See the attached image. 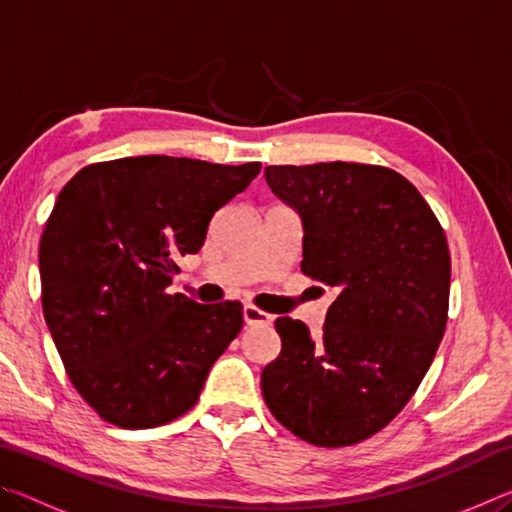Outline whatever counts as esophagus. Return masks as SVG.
<instances>
[{
	"instance_id": "esophagus-1",
	"label": "esophagus",
	"mask_w": 512,
	"mask_h": 512,
	"mask_svg": "<svg viewBox=\"0 0 512 512\" xmlns=\"http://www.w3.org/2000/svg\"><path fill=\"white\" fill-rule=\"evenodd\" d=\"M244 320H246V325H271L273 316L266 314V311H262L255 305H246L244 307Z\"/></svg>"
}]
</instances>
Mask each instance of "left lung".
Here are the masks:
<instances>
[{
  "instance_id": "obj_1",
  "label": "left lung",
  "mask_w": 512,
  "mask_h": 512,
  "mask_svg": "<svg viewBox=\"0 0 512 512\" xmlns=\"http://www.w3.org/2000/svg\"><path fill=\"white\" fill-rule=\"evenodd\" d=\"M302 219L300 271L336 291L318 336L282 316L277 359L262 370L273 418L316 447L375 436L418 391L449 309L447 237L402 173L318 162L264 169Z\"/></svg>"
}]
</instances>
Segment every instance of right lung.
<instances>
[{
	"label": "right lung",
	"mask_w": 512,
	"mask_h": 512,
	"mask_svg": "<svg viewBox=\"0 0 512 512\" xmlns=\"http://www.w3.org/2000/svg\"><path fill=\"white\" fill-rule=\"evenodd\" d=\"M259 169L140 155L88 164L60 189L40 239L42 311L69 381L106 422L180 418L241 332V302L198 305L167 287Z\"/></svg>",
	"instance_id": "add662e5"
}]
</instances>
